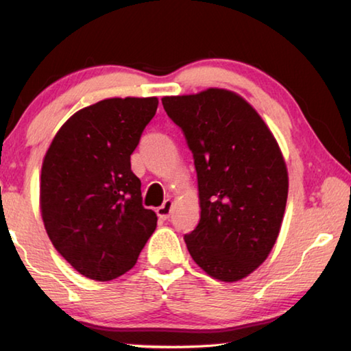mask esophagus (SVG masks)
Returning a JSON list of instances; mask_svg holds the SVG:
<instances>
[{"instance_id":"esophagus-1","label":"esophagus","mask_w":351,"mask_h":351,"mask_svg":"<svg viewBox=\"0 0 351 351\" xmlns=\"http://www.w3.org/2000/svg\"><path fill=\"white\" fill-rule=\"evenodd\" d=\"M171 206H173V201L171 199H165L161 207H158L156 209V213L158 217L161 219H169L170 213H171Z\"/></svg>"}]
</instances>
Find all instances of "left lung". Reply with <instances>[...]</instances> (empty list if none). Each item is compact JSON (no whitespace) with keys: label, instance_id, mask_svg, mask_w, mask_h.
<instances>
[{"label":"left lung","instance_id":"left-lung-1","mask_svg":"<svg viewBox=\"0 0 351 351\" xmlns=\"http://www.w3.org/2000/svg\"><path fill=\"white\" fill-rule=\"evenodd\" d=\"M186 138L198 178L201 218L184 235L192 258L221 282L263 263L280 232L288 171L274 136L239 94L209 88L162 99Z\"/></svg>","mask_w":351,"mask_h":351}]
</instances>
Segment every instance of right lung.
I'll return each mask as SVG.
<instances>
[{
	"label": "right lung",
	"mask_w": 351,
	"mask_h": 351,
	"mask_svg": "<svg viewBox=\"0 0 351 351\" xmlns=\"http://www.w3.org/2000/svg\"><path fill=\"white\" fill-rule=\"evenodd\" d=\"M156 97L105 99L71 116L47 148L41 217L52 245L82 276L125 274L156 229L130 156L156 114Z\"/></svg>",
	"instance_id": "obj_1"
}]
</instances>
